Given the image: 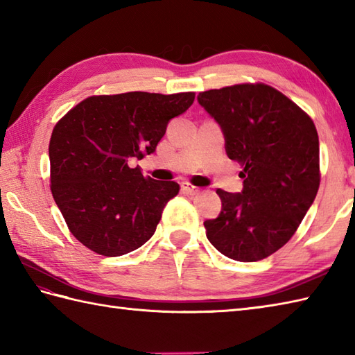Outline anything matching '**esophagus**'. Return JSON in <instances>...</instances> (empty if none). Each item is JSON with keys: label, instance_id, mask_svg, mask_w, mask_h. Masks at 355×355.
<instances>
[{"label": "esophagus", "instance_id": "34e87169", "mask_svg": "<svg viewBox=\"0 0 355 355\" xmlns=\"http://www.w3.org/2000/svg\"><path fill=\"white\" fill-rule=\"evenodd\" d=\"M182 191L184 192V193H187V195H195V193H198L200 192V189L198 187H195V186H192L191 183H182Z\"/></svg>", "mask_w": 355, "mask_h": 355}]
</instances>
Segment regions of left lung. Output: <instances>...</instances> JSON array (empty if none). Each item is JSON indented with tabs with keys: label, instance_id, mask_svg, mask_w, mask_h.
Returning <instances> with one entry per match:
<instances>
[{
	"label": "left lung",
	"instance_id": "obj_1",
	"mask_svg": "<svg viewBox=\"0 0 355 355\" xmlns=\"http://www.w3.org/2000/svg\"><path fill=\"white\" fill-rule=\"evenodd\" d=\"M198 103L220 125L243 191L218 189L221 212L205 221L207 239L230 259L253 262L288 243L318 195L319 135L288 97L263 84L209 89Z\"/></svg>",
	"mask_w": 355,
	"mask_h": 355
}]
</instances>
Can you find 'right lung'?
I'll return each instance as SVG.
<instances>
[{"mask_svg": "<svg viewBox=\"0 0 355 355\" xmlns=\"http://www.w3.org/2000/svg\"><path fill=\"white\" fill-rule=\"evenodd\" d=\"M195 93L93 96L56 123L49 157L51 193L73 236L103 256H122L154 235L180 186L145 178L130 162L153 154L171 119Z\"/></svg>", "mask_w": 355, "mask_h": 355, "instance_id": "1", "label": "right lung"}]
</instances>
